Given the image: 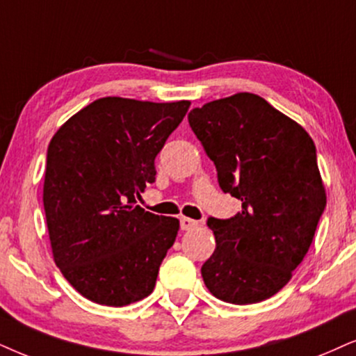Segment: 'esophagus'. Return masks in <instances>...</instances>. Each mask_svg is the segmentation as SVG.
Listing matches in <instances>:
<instances>
[{
  "mask_svg": "<svg viewBox=\"0 0 356 356\" xmlns=\"http://www.w3.org/2000/svg\"><path fill=\"white\" fill-rule=\"evenodd\" d=\"M197 227H199V222H197V220H192V218H187V217L181 218V228L184 232L193 230V228H197Z\"/></svg>",
  "mask_w": 356,
  "mask_h": 356,
  "instance_id": "esophagus-1",
  "label": "esophagus"
}]
</instances>
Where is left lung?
<instances>
[{"label":"left lung","mask_w":356,"mask_h":356,"mask_svg":"<svg viewBox=\"0 0 356 356\" xmlns=\"http://www.w3.org/2000/svg\"><path fill=\"white\" fill-rule=\"evenodd\" d=\"M188 124L213 161L223 192L241 200L233 218H209L213 254L202 266L211 294L246 305L291 281L327 204L316 145L289 116L254 93L205 103Z\"/></svg>","instance_id":"1"}]
</instances>
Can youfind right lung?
I'll list each match as a JSON object with an SVG mask.
<instances>
[{"mask_svg":"<svg viewBox=\"0 0 356 356\" xmlns=\"http://www.w3.org/2000/svg\"><path fill=\"white\" fill-rule=\"evenodd\" d=\"M191 102L98 98L70 116L47 149L42 202L56 264L92 302L147 298L179 220L136 205L154 159Z\"/></svg>","mask_w":356,"mask_h":356,"instance_id":"1","label":"right lung"}]
</instances>
